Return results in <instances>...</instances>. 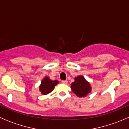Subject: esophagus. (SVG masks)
Masks as SVG:
<instances>
[{
	"label": "esophagus",
	"mask_w": 129,
	"mask_h": 129,
	"mask_svg": "<svg viewBox=\"0 0 129 129\" xmlns=\"http://www.w3.org/2000/svg\"><path fill=\"white\" fill-rule=\"evenodd\" d=\"M62 83L63 84H67L68 81H67V80H63V81H62Z\"/></svg>",
	"instance_id": "obj_1"
}]
</instances>
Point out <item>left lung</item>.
<instances>
[{
	"label": "left lung",
	"instance_id": "8db88e82",
	"mask_svg": "<svg viewBox=\"0 0 129 129\" xmlns=\"http://www.w3.org/2000/svg\"><path fill=\"white\" fill-rule=\"evenodd\" d=\"M72 91L79 97H85L92 91L90 83L83 76H78L74 78V81L71 85Z\"/></svg>",
	"mask_w": 129,
	"mask_h": 129
}]
</instances>
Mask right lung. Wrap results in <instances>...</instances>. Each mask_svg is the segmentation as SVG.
Segmentation results:
<instances>
[{
    "mask_svg": "<svg viewBox=\"0 0 129 129\" xmlns=\"http://www.w3.org/2000/svg\"><path fill=\"white\" fill-rule=\"evenodd\" d=\"M57 80H51L48 76H45L41 82L39 86V91L43 95H47L51 92L55 88V86L58 83Z\"/></svg>",
    "mask_w": 129,
    "mask_h": 129,
    "instance_id": "add662e5",
    "label": "right lung"
}]
</instances>
